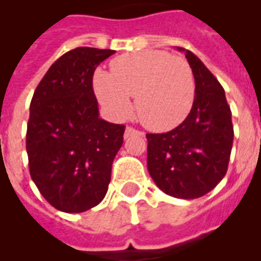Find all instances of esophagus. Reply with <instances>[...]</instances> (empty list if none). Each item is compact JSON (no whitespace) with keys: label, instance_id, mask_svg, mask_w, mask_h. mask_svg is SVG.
Listing matches in <instances>:
<instances>
[{"label":"esophagus","instance_id":"esophagus-1","mask_svg":"<svg viewBox=\"0 0 261 261\" xmlns=\"http://www.w3.org/2000/svg\"><path fill=\"white\" fill-rule=\"evenodd\" d=\"M131 135H143V133L135 130L133 127H126V131H124V138H128Z\"/></svg>","mask_w":261,"mask_h":261}]
</instances>
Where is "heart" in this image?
<instances>
[{
	"mask_svg": "<svg viewBox=\"0 0 261 261\" xmlns=\"http://www.w3.org/2000/svg\"><path fill=\"white\" fill-rule=\"evenodd\" d=\"M94 92L112 116L127 118L135 110L139 120L153 131H168L188 116L195 98V80L186 59L160 50L120 55L111 62V73L98 70Z\"/></svg>",
	"mask_w": 261,
	"mask_h": 261,
	"instance_id": "1",
	"label": "heart"
}]
</instances>
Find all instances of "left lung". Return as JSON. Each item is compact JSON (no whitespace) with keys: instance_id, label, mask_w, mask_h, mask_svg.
I'll use <instances>...</instances> for the list:
<instances>
[{"instance_id":"left-lung-1","label":"left lung","mask_w":261,"mask_h":261,"mask_svg":"<svg viewBox=\"0 0 261 261\" xmlns=\"http://www.w3.org/2000/svg\"><path fill=\"white\" fill-rule=\"evenodd\" d=\"M186 54L195 79V98L186 120L164 134H146L147 171L167 195L196 199L210 192L227 171L233 146L230 107L225 90L200 59Z\"/></svg>"}]
</instances>
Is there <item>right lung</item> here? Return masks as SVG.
Returning <instances> with one entry per match:
<instances>
[{
	"label": "right lung",
	"mask_w": 261,
	"mask_h": 261,
	"mask_svg": "<svg viewBox=\"0 0 261 261\" xmlns=\"http://www.w3.org/2000/svg\"><path fill=\"white\" fill-rule=\"evenodd\" d=\"M114 50L77 47L57 59L35 90L27 126L30 173L43 198L63 213L97 206L123 143V124L98 116L92 80Z\"/></svg>",
	"instance_id": "obj_1"
}]
</instances>
